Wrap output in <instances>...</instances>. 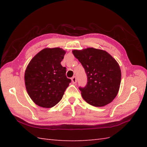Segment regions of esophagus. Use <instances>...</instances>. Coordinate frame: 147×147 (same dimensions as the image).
Instances as JSON below:
<instances>
[{"instance_id":"1","label":"esophagus","mask_w":147,"mask_h":147,"mask_svg":"<svg viewBox=\"0 0 147 147\" xmlns=\"http://www.w3.org/2000/svg\"><path fill=\"white\" fill-rule=\"evenodd\" d=\"M71 81H72V82H73V83H76V76H73V78H71Z\"/></svg>"}]
</instances>
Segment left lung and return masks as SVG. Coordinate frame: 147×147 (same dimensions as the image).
<instances>
[{"instance_id": "8db88e82", "label": "left lung", "mask_w": 147, "mask_h": 147, "mask_svg": "<svg viewBox=\"0 0 147 147\" xmlns=\"http://www.w3.org/2000/svg\"><path fill=\"white\" fill-rule=\"evenodd\" d=\"M73 54L87 76L86 85L79 88L83 98L95 107L111 103L117 96L121 84V72L117 61L108 52L94 48L74 50Z\"/></svg>"}]
</instances>
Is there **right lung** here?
<instances>
[{
	"label": "right lung",
	"instance_id": "1",
	"mask_svg": "<svg viewBox=\"0 0 147 147\" xmlns=\"http://www.w3.org/2000/svg\"><path fill=\"white\" fill-rule=\"evenodd\" d=\"M65 51L45 48L31 60L24 73L28 94L37 105L54 107L60 102L71 80L65 76L66 68L61 62Z\"/></svg>",
	"mask_w": 147,
	"mask_h": 147
}]
</instances>
